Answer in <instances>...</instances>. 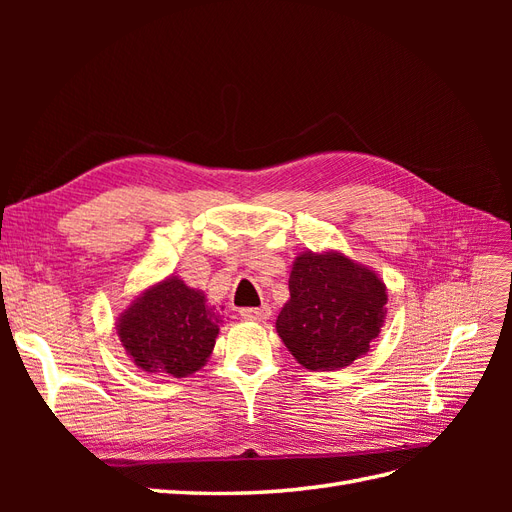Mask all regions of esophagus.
I'll return each mask as SVG.
<instances>
[{"label":"esophagus","instance_id":"esophagus-1","mask_svg":"<svg viewBox=\"0 0 512 512\" xmlns=\"http://www.w3.org/2000/svg\"><path fill=\"white\" fill-rule=\"evenodd\" d=\"M241 318L245 320H267L271 316V307L262 305V307H243L241 309Z\"/></svg>","mask_w":512,"mask_h":512}]
</instances>
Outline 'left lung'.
Returning a JSON list of instances; mask_svg holds the SVG:
<instances>
[{"label": "left lung", "mask_w": 512, "mask_h": 512, "mask_svg": "<svg viewBox=\"0 0 512 512\" xmlns=\"http://www.w3.org/2000/svg\"><path fill=\"white\" fill-rule=\"evenodd\" d=\"M288 288L275 329L303 367H346L378 337L386 288L374 271L342 254H301Z\"/></svg>", "instance_id": "obj_1"}]
</instances>
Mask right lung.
<instances>
[{
	"mask_svg": "<svg viewBox=\"0 0 512 512\" xmlns=\"http://www.w3.org/2000/svg\"><path fill=\"white\" fill-rule=\"evenodd\" d=\"M220 331L218 307L177 277L153 286L119 318V339L145 371L185 378L205 365Z\"/></svg>",
	"mask_w": 512,
	"mask_h": 512,
	"instance_id": "1",
	"label": "right lung"
}]
</instances>
